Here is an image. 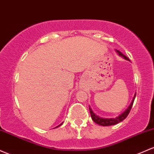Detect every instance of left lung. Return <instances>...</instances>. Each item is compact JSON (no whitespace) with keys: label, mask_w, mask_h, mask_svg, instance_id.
<instances>
[{"label":"left lung","mask_w":154,"mask_h":154,"mask_svg":"<svg viewBox=\"0 0 154 154\" xmlns=\"http://www.w3.org/2000/svg\"><path fill=\"white\" fill-rule=\"evenodd\" d=\"M116 52H117V53L120 55V56L123 57V58H124V59H126V60H130L126 56V55H124V54H123L121 52H120L119 50H116ZM135 96H136V94H134V98H133L132 101H131V104H130V105L129 106V107H128L127 109H126V110H125L124 112L122 113V114H121V115H120V116H118V117H116V118H104L99 117V116H96L95 113L93 112L92 109H91V107H89V109H90V113H91V118H92L93 121H94V122L96 123V124H99V125H101V126H112V125H116V124H118V123L121 122V121H124L125 118L127 117L128 115H129L130 110H131V107H132L133 103H134V99H135Z\"/></svg>","instance_id":"left-lung-1"}]
</instances>
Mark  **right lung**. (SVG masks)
I'll return each mask as SVG.
<instances>
[{
  "label": "right lung",
  "mask_w": 154,
  "mask_h": 154,
  "mask_svg": "<svg viewBox=\"0 0 154 154\" xmlns=\"http://www.w3.org/2000/svg\"><path fill=\"white\" fill-rule=\"evenodd\" d=\"M62 124H63V123H62V124H60V125H59V126H56V127H55V128H57V127H58V126H61V125Z\"/></svg>",
  "instance_id": "right-lung-1"
}]
</instances>
